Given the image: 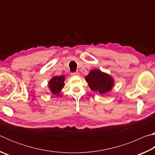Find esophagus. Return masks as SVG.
<instances>
[{
	"instance_id": "34e87169",
	"label": "esophagus",
	"mask_w": 155,
	"mask_h": 155,
	"mask_svg": "<svg viewBox=\"0 0 155 155\" xmlns=\"http://www.w3.org/2000/svg\"><path fill=\"white\" fill-rule=\"evenodd\" d=\"M78 75H79V72H74L71 73V76H72V77H75V76H78Z\"/></svg>"
}]
</instances>
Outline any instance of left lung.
<instances>
[{"label": "left lung", "instance_id": "obj_1", "mask_svg": "<svg viewBox=\"0 0 155 155\" xmlns=\"http://www.w3.org/2000/svg\"><path fill=\"white\" fill-rule=\"evenodd\" d=\"M85 80L91 90L104 94L112 90L114 81L109 74L99 70H93L90 72Z\"/></svg>", "mask_w": 155, "mask_h": 155}]
</instances>
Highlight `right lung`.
I'll use <instances>...</instances> for the list:
<instances>
[{
  "label": "right lung",
  "mask_w": 155,
  "mask_h": 155,
  "mask_svg": "<svg viewBox=\"0 0 155 155\" xmlns=\"http://www.w3.org/2000/svg\"><path fill=\"white\" fill-rule=\"evenodd\" d=\"M64 76H59V77H53L49 81L48 87L52 94L59 95V93L64 87Z\"/></svg>",
  "instance_id": "obj_1"
}]
</instances>
